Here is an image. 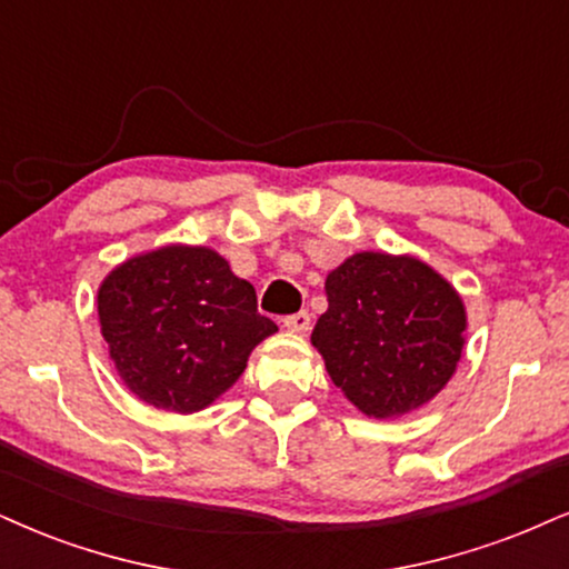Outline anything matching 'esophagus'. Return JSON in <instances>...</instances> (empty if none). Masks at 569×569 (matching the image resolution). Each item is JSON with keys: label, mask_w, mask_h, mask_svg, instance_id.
Listing matches in <instances>:
<instances>
[{"label": "esophagus", "mask_w": 569, "mask_h": 569, "mask_svg": "<svg viewBox=\"0 0 569 569\" xmlns=\"http://www.w3.org/2000/svg\"><path fill=\"white\" fill-rule=\"evenodd\" d=\"M282 325L290 329V332H308V329H311V313L298 311L292 313V317H284Z\"/></svg>", "instance_id": "1"}]
</instances>
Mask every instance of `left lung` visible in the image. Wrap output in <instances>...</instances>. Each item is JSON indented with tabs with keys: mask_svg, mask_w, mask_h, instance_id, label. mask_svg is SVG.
Segmentation results:
<instances>
[{
	"mask_svg": "<svg viewBox=\"0 0 569 569\" xmlns=\"http://www.w3.org/2000/svg\"><path fill=\"white\" fill-rule=\"evenodd\" d=\"M329 308L313 327L332 382L375 419L432 401L465 348L459 292L411 256L356 252L327 277Z\"/></svg>",
	"mask_w": 569,
	"mask_h": 569,
	"instance_id": "left-lung-1",
	"label": "left lung"
}]
</instances>
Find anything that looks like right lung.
Wrapping results in <instances>:
<instances>
[{
  "label": "right lung",
  "mask_w": 569,
  "mask_h": 569,
  "mask_svg": "<svg viewBox=\"0 0 569 569\" xmlns=\"http://www.w3.org/2000/svg\"><path fill=\"white\" fill-rule=\"evenodd\" d=\"M102 338L139 401L192 413L240 380L250 350L277 332L256 290L210 248L166 244L129 258L97 292Z\"/></svg>",
  "instance_id": "right-lung-1"
}]
</instances>
